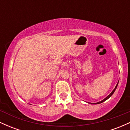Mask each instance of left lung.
I'll return each instance as SVG.
<instances>
[{
	"instance_id": "8db88e82",
	"label": "left lung",
	"mask_w": 130,
	"mask_h": 130,
	"mask_svg": "<svg viewBox=\"0 0 130 130\" xmlns=\"http://www.w3.org/2000/svg\"><path fill=\"white\" fill-rule=\"evenodd\" d=\"M118 83H119V82H118ZM118 83H117V85H116V87H115V89H114V90H112V92H111V93H110V94H109V95L108 96H107V97H106L105 98H104V100H102V101H99V102L96 103H94V104H100V103H103V101H106V100H108V98H109V97H111V96H112V94L114 93V92H115V90H116V89H117V86H118Z\"/></svg>"
}]
</instances>
